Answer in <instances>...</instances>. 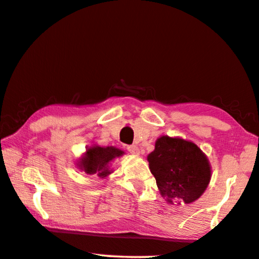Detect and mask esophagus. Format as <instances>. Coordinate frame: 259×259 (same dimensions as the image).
<instances>
[{
  "mask_svg": "<svg viewBox=\"0 0 259 259\" xmlns=\"http://www.w3.org/2000/svg\"><path fill=\"white\" fill-rule=\"evenodd\" d=\"M126 150H128L131 154H135V155L139 154V149L136 145H129L128 147H126Z\"/></svg>",
  "mask_w": 259,
  "mask_h": 259,
  "instance_id": "obj_1",
  "label": "esophagus"
}]
</instances>
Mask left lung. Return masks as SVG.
<instances>
[{
    "instance_id": "8db88e82",
    "label": "left lung",
    "mask_w": 259,
    "mask_h": 259,
    "mask_svg": "<svg viewBox=\"0 0 259 259\" xmlns=\"http://www.w3.org/2000/svg\"><path fill=\"white\" fill-rule=\"evenodd\" d=\"M160 194L168 203L190 204L204 194L211 180V166L195 143L161 136L147 155Z\"/></svg>"
}]
</instances>
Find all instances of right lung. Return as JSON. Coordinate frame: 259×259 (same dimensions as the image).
<instances>
[{"instance_id": "1", "label": "right lung", "mask_w": 259, "mask_h": 259, "mask_svg": "<svg viewBox=\"0 0 259 259\" xmlns=\"http://www.w3.org/2000/svg\"><path fill=\"white\" fill-rule=\"evenodd\" d=\"M123 154L124 152L117 147L93 145L88 147L85 154L78 161V167L86 174H97L100 179H105L113 173V170L109 168L110 162L115 158L122 157Z\"/></svg>"}]
</instances>
